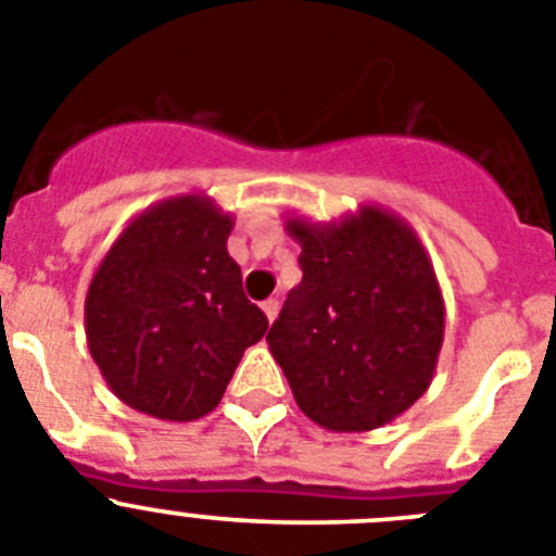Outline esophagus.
Here are the masks:
<instances>
[{
    "label": "esophagus",
    "mask_w": 556,
    "mask_h": 556,
    "mask_svg": "<svg viewBox=\"0 0 556 556\" xmlns=\"http://www.w3.org/2000/svg\"><path fill=\"white\" fill-rule=\"evenodd\" d=\"M263 313H266L268 324H271L274 318H277V313H279V302H277V299H268V302H263Z\"/></svg>",
    "instance_id": "esophagus-1"
}]
</instances>
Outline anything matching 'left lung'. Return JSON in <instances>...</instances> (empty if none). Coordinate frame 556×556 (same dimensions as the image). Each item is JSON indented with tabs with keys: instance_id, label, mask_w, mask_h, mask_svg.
I'll list each match as a JSON object with an SVG mask.
<instances>
[{
	"instance_id": "1",
	"label": "left lung",
	"mask_w": 556,
	"mask_h": 556,
	"mask_svg": "<svg viewBox=\"0 0 556 556\" xmlns=\"http://www.w3.org/2000/svg\"><path fill=\"white\" fill-rule=\"evenodd\" d=\"M302 282L266 334L309 421L371 432L432 384L446 307L432 260L402 216L363 204L338 222L288 216Z\"/></svg>"
}]
</instances>
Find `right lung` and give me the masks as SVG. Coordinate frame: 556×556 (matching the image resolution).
Instances as JSON below:
<instances>
[{
	"mask_svg": "<svg viewBox=\"0 0 556 556\" xmlns=\"http://www.w3.org/2000/svg\"><path fill=\"white\" fill-rule=\"evenodd\" d=\"M235 218L204 193L163 199L132 218L93 271L85 338L104 382L160 421L213 413L268 329L229 257Z\"/></svg>",
	"mask_w": 556,
	"mask_h": 556,
	"instance_id": "1",
	"label": "right lung"
}]
</instances>
